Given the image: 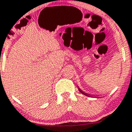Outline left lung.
Masks as SVG:
<instances>
[{
  "label": "left lung",
  "instance_id": "obj_1",
  "mask_svg": "<svg viewBox=\"0 0 132 132\" xmlns=\"http://www.w3.org/2000/svg\"><path fill=\"white\" fill-rule=\"evenodd\" d=\"M78 89H79V92H81V93H82V94H84V95L87 96H88V97H92V96H93V95H91V94H88V93H86V92H83V91L82 90H81V89H80V88H79V87H78Z\"/></svg>",
  "mask_w": 132,
  "mask_h": 132
}]
</instances>
